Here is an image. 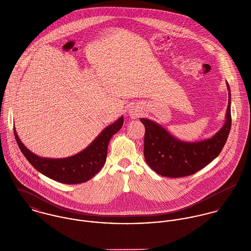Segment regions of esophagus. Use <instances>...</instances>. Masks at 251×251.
Wrapping results in <instances>:
<instances>
[{"mask_svg":"<svg viewBox=\"0 0 251 251\" xmlns=\"http://www.w3.org/2000/svg\"><path fill=\"white\" fill-rule=\"evenodd\" d=\"M129 114H130V116H131L132 119L138 118V117L141 115L140 111H139V110H136V109H131V111L129 112Z\"/></svg>","mask_w":251,"mask_h":251,"instance_id":"esophagus-1","label":"esophagus"}]
</instances>
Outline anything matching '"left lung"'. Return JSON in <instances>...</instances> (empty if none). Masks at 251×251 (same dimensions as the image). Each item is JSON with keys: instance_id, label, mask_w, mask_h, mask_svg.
<instances>
[{"instance_id": "8db88e82", "label": "left lung", "mask_w": 251, "mask_h": 251, "mask_svg": "<svg viewBox=\"0 0 251 251\" xmlns=\"http://www.w3.org/2000/svg\"><path fill=\"white\" fill-rule=\"evenodd\" d=\"M222 127L208 139L185 142L149 119L141 118L145 126L144 156L147 164L163 177L179 178L192 175L210 164L222 151L231 128V94Z\"/></svg>"}]
</instances>
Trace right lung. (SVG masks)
Returning a JSON list of instances; mask_svg holds the SVG:
<instances>
[{
	"instance_id": "right-lung-1",
	"label": "right lung",
	"mask_w": 251,
	"mask_h": 251,
	"mask_svg": "<svg viewBox=\"0 0 251 251\" xmlns=\"http://www.w3.org/2000/svg\"><path fill=\"white\" fill-rule=\"evenodd\" d=\"M123 125L124 117L122 116L116 122L106 126L82 151L65 158L38 156L26 148L19 139L15 127L13 129L20 151L38 172L56 181L74 184L86 182L100 171L106 161L109 141L111 137L122 128Z\"/></svg>"
}]
</instances>
